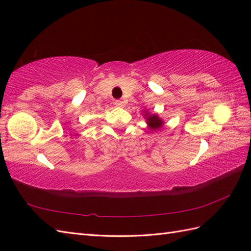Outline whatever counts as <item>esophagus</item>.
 Masks as SVG:
<instances>
[{
	"label": "esophagus",
	"mask_w": 251,
	"mask_h": 251,
	"mask_svg": "<svg viewBox=\"0 0 251 251\" xmlns=\"http://www.w3.org/2000/svg\"><path fill=\"white\" fill-rule=\"evenodd\" d=\"M114 103H115L116 106H119V108H123V106L125 105V101H123V100H116Z\"/></svg>",
	"instance_id": "esophagus-1"
}]
</instances>
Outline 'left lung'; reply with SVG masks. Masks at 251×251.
I'll return each mask as SVG.
<instances>
[{"instance_id":"obj_1","label":"left lung","mask_w":251,"mask_h":251,"mask_svg":"<svg viewBox=\"0 0 251 251\" xmlns=\"http://www.w3.org/2000/svg\"><path fill=\"white\" fill-rule=\"evenodd\" d=\"M143 116H145L148 128L153 131L161 129L164 126V121L158 116L157 113H153V112H149L148 110H143Z\"/></svg>"}]
</instances>
